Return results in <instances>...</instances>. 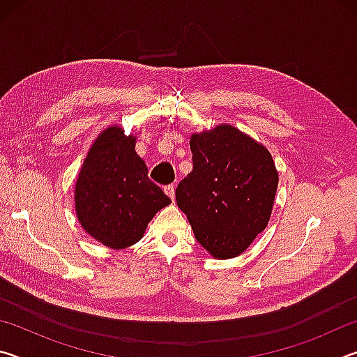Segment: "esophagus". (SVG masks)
I'll return each mask as SVG.
<instances>
[{
  "label": "esophagus",
  "mask_w": 357,
  "mask_h": 357,
  "mask_svg": "<svg viewBox=\"0 0 357 357\" xmlns=\"http://www.w3.org/2000/svg\"><path fill=\"white\" fill-rule=\"evenodd\" d=\"M164 190H165L167 195L170 197V200H172V202H174V185H173V184H170V185H165V187H164Z\"/></svg>",
  "instance_id": "34e87169"
}]
</instances>
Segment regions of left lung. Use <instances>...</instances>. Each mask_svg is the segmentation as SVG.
Returning a JSON list of instances; mask_svg holds the SVG:
<instances>
[{
    "label": "left lung",
    "instance_id": "obj_1",
    "mask_svg": "<svg viewBox=\"0 0 357 357\" xmlns=\"http://www.w3.org/2000/svg\"><path fill=\"white\" fill-rule=\"evenodd\" d=\"M193 168L176 203L211 255L238 257L268 225L279 174L269 151L233 126L190 140Z\"/></svg>",
    "mask_w": 357,
    "mask_h": 357
}]
</instances>
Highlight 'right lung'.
<instances>
[{"instance_id":"obj_1","label":"right lung","mask_w":357,"mask_h":357,"mask_svg":"<svg viewBox=\"0 0 357 357\" xmlns=\"http://www.w3.org/2000/svg\"><path fill=\"white\" fill-rule=\"evenodd\" d=\"M170 203L148 178V168L135 153V138L119 128L102 132L75 185L77 217L88 234L112 249H126Z\"/></svg>"}]
</instances>
